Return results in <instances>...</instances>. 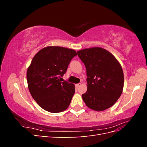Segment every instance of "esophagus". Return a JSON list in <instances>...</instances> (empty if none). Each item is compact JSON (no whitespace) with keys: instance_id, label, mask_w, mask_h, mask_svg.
<instances>
[{"instance_id":"esophagus-1","label":"esophagus","mask_w":147,"mask_h":147,"mask_svg":"<svg viewBox=\"0 0 147 147\" xmlns=\"http://www.w3.org/2000/svg\"><path fill=\"white\" fill-rule=\"evenodd\" d=\"M80 86H81V83H78L75 84V87L76 88H79Z\"/></svg>"}]
</instances>
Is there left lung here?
Returning <instances> with one entry per match:
<instances>
[{
    "label": "left lung",
    "mask_w": 147,
    "mask_h": 147,
    "mask_svg": "<svg viewBox=\"0 0 147 147\" xmlns=\"http://www.w3.org/2000/svg\"><path fill=\"white\" fill-rule=\"evenodd\" d=\"M77 55L86 69L87 91L82 98L88 107L103 111L113 106L121 95L123 71L112 53L100 47L83 49Z\"/></svg>",
    "instance_id": "left-lung-1"
}]
</instances>
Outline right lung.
<instances>
[{
	"label": "right lung",
	"instance_id": "1",
	"mask_svg": "<svg viewBox=\"0 0 147 147\" xmlns=\"http://www.w3.org/2000/svg\"><path fill=\"white\" fill-rule=\"evenodd\" d=\"M77 53L72 49L47 47L34 56L27 70L31 96L39 106L51 113L63 112L75 93L74 84L61 82L70 61Z\"/></svg>",
	"mask_w": 147,
	"mask_h": 147
}]
</instances>
